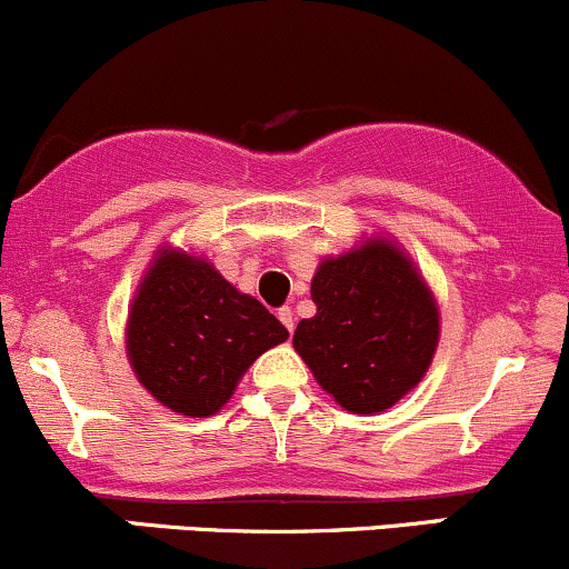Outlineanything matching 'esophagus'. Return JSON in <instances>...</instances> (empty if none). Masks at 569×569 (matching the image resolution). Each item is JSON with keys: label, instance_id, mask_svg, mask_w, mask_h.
Returning <instances> with one entry per match:
<instances>
[{"label": "esophagus", "instance_id": "esophagus-1", "mask_svg": "<svg viewBox=\"0 0 569 569\" xmlns=\"http://www.w3.org/2000/svg\"><path fill=\"white\" fill-rule=\"evenodd\" d=\"M278 318H280V323L286 326V329L293 331V310H291V307H280Z\"/></svg>", "mask_w": 569, "mask_h": 569}]
</instances>
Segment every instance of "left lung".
I'll list each match as a JSON object with an SVG mask.
<instances>
[{
	"label": "left lung",
	"instance_id": "8db88e82",
	"mask_svg": "<svg viewBox=\"0 0 569 569\" xmlns=\"http://www.w3.org/2000/svg\"><path fill=\"white\" fill-rule=\"evenodd\" d=\"M310 297L318 310L299 321L293 350L339 407L377 415L422 382L439 348V305L393 238L371 234L321 259Z\"/></svg>",
	"mask_w": 569,
	"mask_h": 569
}]
</instances>
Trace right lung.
Here are the masks:
<instances>
[{
  "instance_id": "add662e5",
  "label": "right lung",
  "mask_w": 569,
  "mask_h": 569,
  "mask_svg": "<svg viewBox=\"0 0 569 569\" xmlns=\"http://www.w3.org/2000/svg\"><path fill=\"white\" fill-rule=\"evenodd\" d=\"M289 331L208 259L160 246L126 323L130 369L147 393L184 417H211L230 401L262 352Z\"/></svg>"
}]
</instances>
